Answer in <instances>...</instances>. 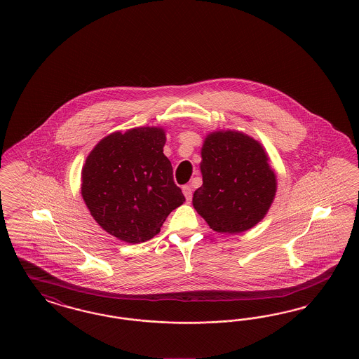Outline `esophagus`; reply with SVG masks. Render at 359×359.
<instances>
[{
	"instance_id": "esophagus-1",
	"label": "esophagus",
	"mask_w": 359,
	"mask_h": 359,
	"mask_svg": "<svg viewBox=\"0 0 359 359\" xmlns=\"http://www.w3.org/2000/svg\"><path fill=\"white\" fill-rule=\"evenodd\" d=\"M183 194H184V196H186V199H187L188 202L192 199V189L189 186H184L183 187Z\"/></svg>"
}]
</instances>
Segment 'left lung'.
Segmentation results:
<instances>
[{
  "mask_svg": "<svg viewBox=\"0 0 359 359\" xmlns=\"http://www.w3.org/2000/svg\"><path fill=\"white\" fill-rule=\"evenodd\" d=\"M262 145L241 132L205 137L201 171L203 184L192 205L218 233L236 234L259 222L273 202L276 173Z\"/></svg>",
  "mask_w": 359,
  "mask_h": 359,
  "instance_id": "8db88e82",
  "label": "left lung"
}]
</instances>
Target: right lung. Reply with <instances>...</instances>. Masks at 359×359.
<instances>
[{"label":"right lung","instance_id":"obj_1","mask_svg":"<svg viewBox=\"0 0 359 359\" xmlns=\"http://www.w3.org/2000/svg\"><path fill=\"white\" fill-rule=\"evenodd\" d=\"M161 128H136L102 138L86 158L82 196L104 231L128 243L154 238L186 198L163 154Z\"/></svg>","mask_w":359,"mask_h":359}]
</instances>
